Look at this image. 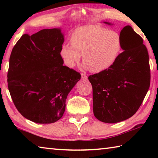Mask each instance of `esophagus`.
Instances as JSON below:
<instances>
[{
    "mask_svg": "<svg viewBox=\"0 0 158 158\" xmlns=\"http://www.w3.org/2000/svg\"><path fill=\"white\" fill-rule=\"evenodd\" d=\"M81 79H84V80H86V79H87L88 77H87L86 75H85V74H83V73H81Z\"/></svg>",
    "mask_w": 158,
    "mask_h": 158,
    "instance_id": "34e87169",
    "label": "esophagus"
}]
</instances>
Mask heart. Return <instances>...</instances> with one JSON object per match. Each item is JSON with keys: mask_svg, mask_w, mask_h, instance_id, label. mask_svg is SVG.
<instances>
[{"mask_svg": "<svg viewBox=\"0 0 158 158\" xmlns=\"http://www.w3.org/2000/svg\"><path fill=\"white\" fill-rule=\"evenodd\" d=\"M70 41L71 44H63L60 49L61 58L65 65L73 68L84 55V68L95 73L113 65L122 50V40L117 32L95 25L77 28Z\"/></svg>", "mask_w": 158, "mask_h": 158, "instance_id": "b5f03b06", "label": "heart"}]
</instances>
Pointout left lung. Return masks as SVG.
<instances>
[{
    "label": "left lung",
    "mask_w": 158,
    "mask_h": 158,
    "mask_svg": "<svg viewBox=\"0 0 158 158\" xmlns=\"http://www.w3.org/2000/svg\"><path fill=\"white\" fill-rule=\"evenodd\" d=\"M120 35L124 51L116 62L106 70L89 77L93 86V114L106 123L132 117L140 107L151 81L148 53L143 39L130 26H125Z\"/></svg>",
    "instance_id": "left-lung-1"
}]
</instances>
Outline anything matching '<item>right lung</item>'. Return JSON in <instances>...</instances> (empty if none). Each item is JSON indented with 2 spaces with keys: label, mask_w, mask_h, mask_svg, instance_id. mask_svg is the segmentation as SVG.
<instances>
[{
  "label": "right lung",
  "mask_w": 158,
  "mask_h": 158,
  "mask_svg": "<svg viewBox=\"0 0 158 158\" xmlns=\"http://www.w3.org/2000/svg\"><path fill=\"white\" fill-rule=\"evenodd\" d=\"M60 28L24 34L12 49L7 73L8 89L16 108L36 123H53L65 112L69 93L81 74L63 65Z\"/></svg>",
  "instance_id": "add662e5"
}]
</instances>
